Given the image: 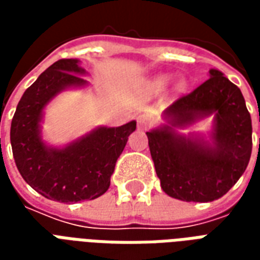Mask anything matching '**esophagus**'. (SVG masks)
I'll return each mask as SVG.
<instances>
[{"mask_svg": "<svg viewBox=\"0 0 260 260\" xmlns=\"http://www.w3.org/2000/svg\"><path fill=\"white\" fill-rule=\"evenodd\" d=\"M153 119L150 115H147V114H142L138 117V126L141 128V129H146L149 128L150 125H152Z\"/></svg>", "mask_w": 260, "mask_h": 260, "instance_id": "obj_1", "label": "esophagus"}]
</instances>
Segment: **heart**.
I'll list each match as a JSON object with an SVG mask.
<instances>
[{
    "label": "heart",
    "mask_w": 260,
    "mask_h": 260,
    "mask_svg": "<svg viewBox=\"0 0 260 260\" xmlns=\"http://www.w3.org/2000/svg\"><path fill=\"white\" fill-rule=\"evenodd\" d=\"M170 80H171V76H170V75H158V76H156V78H153V79L150 80V87H152V90L154 91H163L170 83ZM185 80L178 79L175 82L174 91L175 93H181V91L185 90Z\"/></svg>",
    "instance_id": "heart-1"
}]
</instances>
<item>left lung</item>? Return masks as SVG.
I'll list each match as a JSON object with an SVG mask.
<instances>
[{"instance_id": "obj_1", "label": "left lung", "mask_w": 260, "mask_h": 260, "mask_svg": "<svg viewBox=\"0 0 260 260\" xmlns=\"http://www.w3.org/2000/svg\"><path fill=\"white\" fill-rule=\"evenodd\" d=\"M212 115L209 138L178 132ZM163 119L146 132L161 189L184 202L225 195L244 174L252 152L251 114L240 89L221 71L210 69L209 79L171 104Z\"/></svg>"}]
</instances>
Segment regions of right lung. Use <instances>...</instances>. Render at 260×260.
Instances as JSON below:
<instances>
[{
  "instance_id": "1",
  "label": "right lung",
  "mask_w": 260,
  "mask_h": 260,
  "mask_svg": "<svg viewBox=\"0 0 260 260\" xmlns=\"http://www.w3.org/2000/svg\"><path fill=\"white\" fill-rule=\"evenodd\" d=\"M85 68L76 58L59 59L27 87L18 103L11 145L22 178L51 201L76 203L96 199L110 186V178L136 121L121 126H97L65 146H51L43 139L44 110L67 89L89 86Z\"/></svg>"
}]
</instances>
